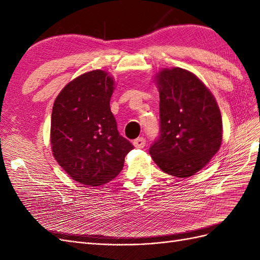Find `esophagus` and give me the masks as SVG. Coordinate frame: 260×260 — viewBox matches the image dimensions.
I'll list each match as a JSON object with an SVG mask.
<instances>
[{"instance_id":"1","label":"esophagus","mask_w":260,"mask_h":260,"mask_svg":"<svg viewBox=\"0 0 260 260\" xmlns=\"http://www.w3.org/2000/svg\"><path fill=\"white\" fill-rule=\"evenodd\" d=\"M133 145H135L137 148H143L145 146V139L142 137L136 139L133 141Z\"/></svg>"}]
</instances>
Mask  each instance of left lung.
<instances>
[{
    "label": "left lung",
    "instance_id": "left-lung-1",
    "mask_svg": "<svg viewBox=\"0 0 260 260\" xmlns=\"http://www.w3.org/2000/svg\"><path fill=\"white\" fill-rule=\"evenodd\" d=\"M157 85L159 136L149 154L166 174L191 177L206 166L221 145V114L206 85L185 69H162Z\"/></svg>",
    "mask_w": 260,
    "mask_h": 260
}]
</instances>
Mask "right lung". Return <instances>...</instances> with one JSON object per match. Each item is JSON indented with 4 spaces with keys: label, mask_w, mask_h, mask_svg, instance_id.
Masks as SVG:
<instances>
[{
    "label": "right lung",
    "mask_w": 260,
    "mask_h": 260,
    "mask_svg": "<svg viewBox=\"0 0 260 260\" xmlns=\"http://www.w3.org/2000/svg\"><path fill=\"white\" fill-rule=\"evenodd\" d=\"M114 80L93 70L69 82L54 102L51 144L55 159L74 180L95 186L113 180L133 145L121 137L109 101Z\"/></svg>",
    "instance_id": "right-lung-1"
}]
</instances>
